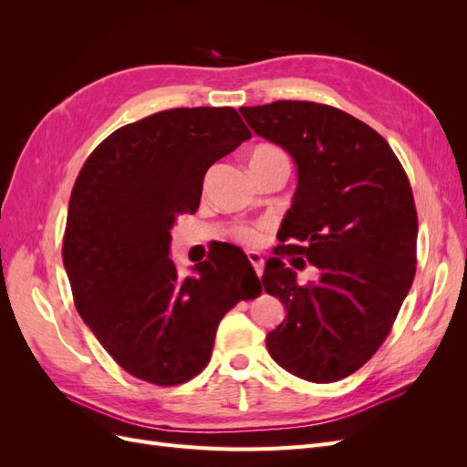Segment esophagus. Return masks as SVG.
I'll use <instances>...</instances> for the list:
<instances>
[{
	"mask_svg": "<svg viewBox=\"0 0 467 467\" xmlns=\"http://www.w3.org/2000/svg\"><path fill=\"white\" fill-rule=\"evenodd\" d=\"M247 259L251 261L253 268H255L257 276H261V275H263V266H265V261H263L261 253H257V251H247Z\"/></svg>",
	"mask_w": 467,
	"mask_h": 467,
	"instance_id": "34e87169",
	"label": "esophagus"
}]
</instances>
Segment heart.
Segmentation results:
<instances>
[{
    "label": "heart",
    "instance_id": "b5f03b06",
    "mask_svg": "<svg viewBox=\"0 0 467 467\" xmlns=\"http://www.w3.org/2000/svg\"><path fill=\"white\" fill-rule=\"evenodd\" d=\"M273 158H286L278 148L273 146H259L253 150V153L249 155V161H261V160H273ZM239 237L244 239L245 244H259L261 242V230L257 228H245L239 232Z\"/></svg>",
    "mask_w": 467,
    "mask_h": 467
}]
</instances>
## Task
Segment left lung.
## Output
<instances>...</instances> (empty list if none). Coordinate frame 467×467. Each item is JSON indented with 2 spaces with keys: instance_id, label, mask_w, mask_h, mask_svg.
Instances as JSON below:
<instances>
[{
  "instance_id": "8db88e82",
  "label": "left lung",
  "mask_w": 467,
  "mask_h": 467,
  "mask_svg": "<svg viewBox=\"0 0 467 467\" xmlns=\"http://www.w3.org/2000/svg\"><path fill=\"white\" fill-rule=\"evenodd\" d=\"M257 136L296 163L298 187L282 220L280 253L319 268L300 286L278 257L263 286L286 307L266 335L290 374L329 384L357 372L388 337L415 276L417 210L389 144L368 124L329 105L276 101L239 109Z\"/></svg>"
}]
</instances>
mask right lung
<instances>
[{"label":"right lung","instance_id":"obj_1","mask_svg":"<svg viewBox=\"0 0 467 467\" xmlns=\"http://www.w3.org/2000/svg\"><path fill=\"white\" fill-rule=\"evenodd\" d=\"M249 138L232 107L171 109L115 130L81 167L64 268L78 314L134 378L175 386L202 372L220 319L261 285L235 249L187 278L169 259L175 214L196 212L208 167Z\"/></svg>","mask_w":467,"mask_h":467}]
</instances>
